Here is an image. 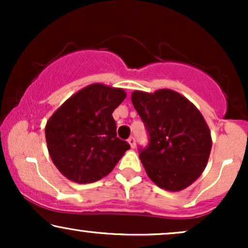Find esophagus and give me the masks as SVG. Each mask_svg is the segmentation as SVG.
Segmentation results:
<instances>
[{"label": "esophagus", "instance_id": "obj_1", "mask_svg": "<svg viewBox=\"0 0 248 248\" xmlns=\"http://www.w3.org/2000/svg\"><path fill=\"white\" fill-rule=\"evenodd\" d=\"M128 143L130 144V147H132V148H135V146H136L135 138H134V136H130V138L128 139Z\"/></svg>", "mask_w": 248, "mask_h": 248}]
</instances>
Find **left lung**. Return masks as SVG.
I'll use <instances>...</instances> for the list:
<instances>
[{"label": "left lung", "instance_id": "obj_1", "mask_svg": "<svg viewBox=\"0 0 248 248\" xmlns=\"http://www.w3.org/2000/svg\"><path fill=\"white\" fill-rule=\"evenodd\" d=\"M132 102L149 134V144L139 155L148 177L167 191L191 186L205 169L212 147L198 108L168 88L134 91Z\"/></svg>", "mask_w": 248, "mask_h": 248}]
</instances>
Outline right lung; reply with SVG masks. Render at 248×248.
Here are the masks:
<instances>
[{"instance_id":"right-lung-1","label":"right lung","mask_w":248,"mask_h":248,"mask_svg":"<svg viewBox=\"0 0 248 248\" xmlns=\"http://www.w3.org/2000/svg\"><path fill=\"white\" fill-rule=\"evenodd\" d=\"M127 94L122 88L92 84L70 96L50 116L45 139L57 169L79 184L99 181L129 149L116 138L112 113Z\"/></svg>"}]
</instances>
